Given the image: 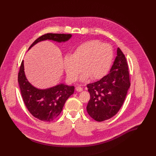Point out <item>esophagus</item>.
<instances>
[{
  "label": "esophagus",
  "mask_w": 156,
  "mask_h": 156,
  "mask_svg": "<svg viewBox=\"0 0 156 156\" xmlns=\"http://www.w3.org/2000/svg\"><path fill=\"white\" fill-rule=\"evenodd\" d=\"M76 91L78 92H81L83 91V88L81 87L80 86H77L76 87Z\"/></svg>",
  "instance_id": "esophagus-1"
}]
</instances>
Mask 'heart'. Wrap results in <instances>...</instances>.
Instances as JSON below:
<instances>
[{
  "instance_id": "b5f03b06",
  "label": "heart",
  "mask_w": 156,
  "mask_h": 156,
  "mask_svg": "<svg viewBox=\"0 0 156 156\" xmlns=\"http://www.w3.org/2000/svg\"><path fill=\"white\" fill-rule=\"evenodd\" d=\"M114 58V51L109 44L98 40L86 41L78 46L72 55L64 58V68L69 80L75 81L81 72L80 80L89 78L99 80L108 72Z\"/></svg>"
}]
</instances>
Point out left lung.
Instances as JSON below:
<instances>
[{
    "instance_id": "obj_1",
    "label": "left lung",
    "mask_w": 156,
    "mask_h": 156,
    "mask_svg": "<svg viewBox=\"0 0 156 156\" xmlns=\"http://www.w3.org/2000/svg\"><path fill=\"white\" fill-rule=\"evenodd\" d=\"M130 86L128 66L119 48L110 73L99 81L87 84L90 99L86 110L94 120L102 122L117 114Z\"/></svg>"
}]
</instances>
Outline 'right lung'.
Here are the masks:
<instances>
[{
  "instance_id": "add662e5",
  "label": "right lung",
  "mask_w": 156,
  "mask_h": 156,
  "mask_svg": "<svg viewBox=\"0 0 156 156\" xmlns=\"http://www.w3.org/2000/svg\"><path fill=\"white\" fill-rule=\"evenodd\" d=\"M72 36L71 34H44L35 40L29 49L41 41L51 40L57 42H66L72 37ZM18 81L22 98L29 112L35 118L43 122H50L55 120L61 113L66 101L75 91L73 86L63 83L44 90L33 86L26 77L23 60L20 66Z\"/></svg>"
}]
</instances>
